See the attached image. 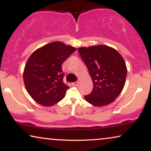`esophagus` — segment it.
<instances>
[{
	"label": "esophagus",
	"instance_id": "esophagus-1",
	"mask_svg": "<svg viewBox=\"0 0 151 151\" xmlns=\"http://www.w3.org/2000/svg\"><path fill=\"white\" fill-rule=\"evenodd\" d=\"M78 84H79V83H78L77 81H76V82H74V83H72V86H77Z\"/></svg>",
	"mask_w": 151,
	"mask_h": 151
}]
</instances>
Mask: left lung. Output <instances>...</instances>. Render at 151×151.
I'll return each instance as SVG.
<instances>
[{
    "label": "left lung",
    "mask_w": 151,
    "mask_h": 151,
    "mask_svg": "<svg viewBox=\"0 0 151 151\" xmlns=\"http://www.w3.org/2000/svg\"><path fill=\"white\" fill-rule=\"evenodd\" d=\"M78 50L93 83L91 93L84 96L86 101L97 107L111 104L125 85L127 68L124 58L105 45L81 47Z\"/></svg>",
    "instance_id": "1"
}]
</instances>
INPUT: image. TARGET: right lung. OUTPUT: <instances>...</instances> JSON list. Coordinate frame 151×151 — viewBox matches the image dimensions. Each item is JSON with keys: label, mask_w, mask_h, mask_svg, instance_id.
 <instances>
[{"label": "right lung", "mask_w": 151, "mask_h": 151, "mask_svg": "<svg viewBox=\"0 0 151 151\" xmlns=\"http://www.w3.org/2000/svg\"><path fill=\"white\" fill-rule=\"evenodd\" d=\"M77 50L60 41L38 48L30 55L23 71L25 88L37 104L52 106L63 99L69 87L64 83L61 65Z\"/></svg>", "instance_id": "1"}]
</instances>
